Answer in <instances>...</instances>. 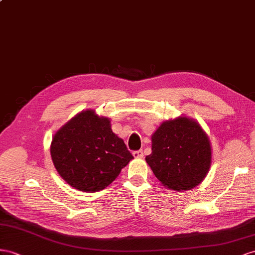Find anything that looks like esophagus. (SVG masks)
Returning <instances> with one entry per match:
<instances>
[{"label": "esophagus", "instance_id": "34e87169", "mask_svg": "<svg viewBox=\"0 0 255 255\" xmlns=\"http://www.w3.org/2000/svg\"><path fill=\"white\" fill-rule=\"evenodd\" d=\"M132 155L134 156L135 158H141V157H143V151H142V149H139V151H134L132 153Z\"/></svg>", "mask_w": 255, "mask_h": 255}]
</instances>
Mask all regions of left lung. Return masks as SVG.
Instances as JSON below:
<instances>
[{"mask_svg": "<svg viewBox=\"0 0 255 255\" xmlns=\"http://www.w3.org/2000/svg\"><path fill=\"white\" fill-rule=\"evenodd\" d=\"M145 160L168 188L191 190L204 180L210 168V141L195 121L186 117L167 121L152 135V153Z\"/></svg>", "mask_w": 255, "mask_h": 255, "instance_id": "8db88e82", "label": "left lung"}]
</instances>
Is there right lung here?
<instances>
[{
  "instance_id": "add662e5",
  "label": "right lung",
  "mask_w": 255,
  "mask_h": 255,
  "mask_svg": "<svg viewBox=\"0 0 255 255\" xmlns=\"http://www.w3.org/2000/svg\"><path fill=\"white\" fill-rule=\"evenodd\" d=\"M51 159L72 187L94 193L110 185L133 158L110 121L95 111L77 114L58 130L51 141Z\"/></svg>"
}]
</instances>
